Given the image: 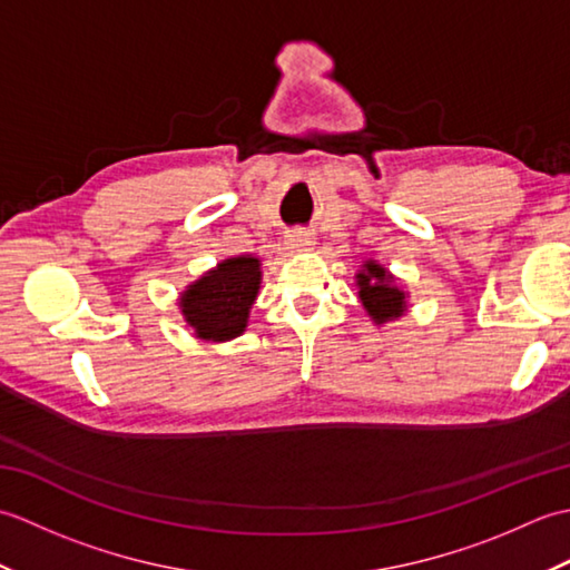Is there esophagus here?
Here are the masks:
<instances>
[{"label": "esophagus", "instance_id": "esophagus-1", "mask_svg": "<svg viewBox=\"0 0 570 570\" xmlns=\"http://www.w3.org/2000/svg\"><path fill=\"white\" fill-rule=\"evenodd\" d=\"M286 245L292 252H308L316 245V239H313V235L304 233V229H294V233L286 237Z\"/></svg>", "mask_w": 570, "mask_h": 570}]
</instances>
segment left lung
Segmentation results:
<instances>
[{
	"mask_svg": "<svg viewBox=\"0 0 570 570\" xmlns=\"http://www.w3.org/2000/svg\"><path fill=\"white\" fill-rule=\"evenodd\" d=\"M355 286L360 304L367 311L374 325L399 321L409 311V294L404 292V286H399L396 276L380 262H362L360 272L355 274Z\"/></svg>",
	"mask_w": 570,
	"mask_h": 570,
	"instance_id": "8db88e82",
	"label": "left lung"
}]
</instances>
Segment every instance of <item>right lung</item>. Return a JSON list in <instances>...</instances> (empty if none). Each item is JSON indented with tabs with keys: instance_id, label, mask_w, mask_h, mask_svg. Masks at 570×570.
<instances>
[{
	"instance_id": "right-lung-1",
	"label": "right lung",
	"mask_w": 570,
	"mask_h": 570,
	"mask_svg": "<svg viewBox=\"0 0 570 570\" xmlns=\"http://www.w3.org/2000/svg\"><path fill=\"white\" fill-rule=\"evenodd\" d=\"M262 286V262L237 254L217 262L178 296V308L198 341L227 343L247 331L249 311Z\"/></svg>"
}]
</instances>
